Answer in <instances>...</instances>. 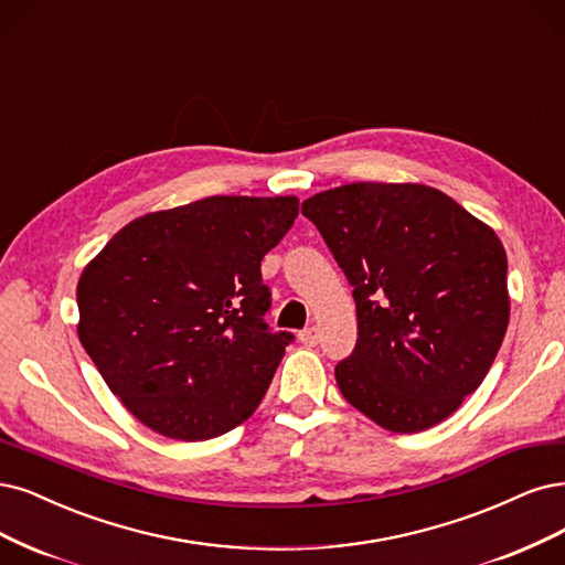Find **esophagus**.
Masks as SVG:
<instances>
[{"label":"esophagus","mask_w":565,"mask_h":565,"mask_svg":"<svg viewBox=\"0 0 565 565\" xmlns=\"http://www.w3.org/2000/svg\"><path fill=\"white\" fill-rule=\"evenodd\" d=\"M299 341H301L303 345H308V348L318 345V329H316V327H306L303 332H299Z\"/></svg>","instance_id":"obj_1"}]
</instances>
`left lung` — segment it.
Here are the masks:
<instances>
[{
	"mask_svg": "<svg viewBox=\"0 0 565 565\" xmlns=\"http://www.w3.org/2000/svg\"><path fill=\"white\" fill-rule=\"evenodd\" d=\"M301 212L353 285L358 343L334 369L345 402L402 435L449 418L508 332L495 231L425 184H343Z\"/></svg>",
	"mask_w": 565,
	"mask_h": 565,
	"instance_id": "1",
	"label": "left lung"
}]
</instances>
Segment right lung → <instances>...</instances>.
<instances>
[{
	"mask_svg": "<svg viewBox=\"0 0 565 565\" xmlns=\"http://www.w3.org/2000/svg\"><path fill=\"white\" fill-rule=\"evenodd\" d=\"M297 215V196H210L132 220L88 262L76 332L149 430L203 441L255 414L291 341L264 322L262 259Z\"/></svg>",
	"mask_w": 565,
	"mask_h": 565,
	"instance_id": "1",
	"label": "right lung"
}]
</instances>
